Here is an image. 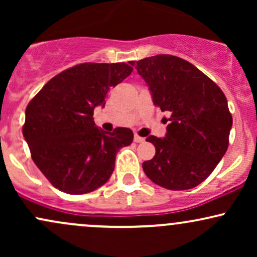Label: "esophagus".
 Here are the masks:
<instances>
[{
	"mask_svg": "<svg viewBox=\"0 0 257 257\" xmlns=\"http://www.w3.org/2000/svg\"><path fill=\"white\" fill-rule=\"evenodd\" d=\"M134 141H135V143H144V141H145V138H141V137H139L138 134H135L134 135Z\"/></svg>",
	"mask_w": 257,
	"mask_h": 257,
	"instance_id": "1",
	"label": "esophagus"
}]
</instances>
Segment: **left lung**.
<instances>
[{
  "label": "left lung",
  "instance_id": "8db88e82",
  "mask_svg": "<svg viewBox=\"0 0 257 257\" xmlns=\"http://www.w3.org/2000/svg\"><path fill=\"white\" fill-rule=\"evenodd\" d=\"M151 91L153 104L170 114L163 139L149 137L155 157L143 163L151 181L190 190L213 173L228 147L232 114L219 85L179 57L158 54L131 61Z\"/></svg>",
  "mask_w": 257,
  "mask_h": 257
}]
</instances>
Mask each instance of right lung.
I'll return each instance as SVG.
<instances>
[{
    "label": "right lung",
    "mask_w": 257,
    "mask_h": 257,
    "mask_svg": "<svg viewBox=\"0 0 257 257\" xmlns=\"http://www.w3.org/2000/svg\"><path fill=\"white\" fill-rule=\"evenodd\" d=\"M125 63H84L47 82L29 102L23 126L32 161L58 190L84 194L110 179L120 147L133 143L129 128L95 126L93 112L111 88L128 77Z\"/></svg>",
    "instance_id": "right-lung-1"
}]
</instances>
